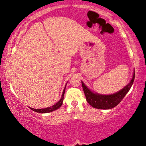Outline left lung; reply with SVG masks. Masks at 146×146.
Instances as JSON below:
<instances>
[{"label":"left lung","instance_id":"8db88e82","mask_svg":"<svg viewBox=\"0 0 146 146\" xmlns=\"http://www.w3.org/2000/svg\"><path fill=\"white\" fill-rule=\"evenodd\" d=\"M134 78L135 71L133 72L130 82L125 87H123L122 89L117 92L109 95H104L94 92L85 85V84L82 81V85L83 90L85 94L86 101L90 105L94 108L109 110L116 106L122 100V99L130 90L133 81H134Z\"/></svg>","mask_w":146,"mask_h":146}]
</instances>
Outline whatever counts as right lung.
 Returning a JSON list of instances; mask_svg holds the SVG:
<instances>
[{
  "label": "right lung",
  "mask_w": 146,
  "mask_h": 146,
  "mask_svg": "<svg viewBox=\"0 0 146 146\" xmlns=\"http://www.w3.org/2000/svg\"><path fill=\"white\" fill-rule=\"evenodd\" d=\"M65 89H66V86H65L64 89V90H63V92H62V97H61L60 100L56 104H55L54 105H53L52 106L48 107V108H42V109H35V108H31V107H29V108L32 110L35 111H36V112L40 113H49V112H51V111L56 110L58 109L61 106L62 104L63 100H64V96Z\"/></svg>",
  "instance_id": "obj_1"
}]
</instances>
